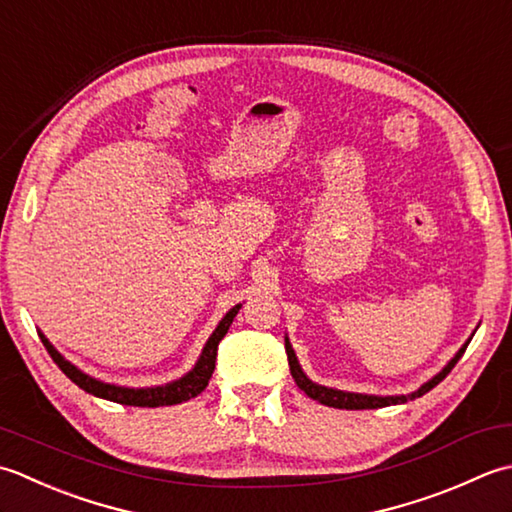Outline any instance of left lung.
<instances>
[{
  "label": "left lung",
  "instance_id": "8db88e82",
  "mask_svg": "<svg viewBox=\"0 0 512 512\" xmlns=\"http://www.w3.org/2000/svg\"><path fill=\"white\" fill-rule=\"evenodd\" d=\"M473 336H475V333H471V338ZM471 338H468L460 347V351H457L455 356L444 364V369L440 373H435L433 378L426 380L420 389H415V391L406 393V395H371V393H353V391H340V389L322 387V384L309 380L307 373L302 371L296 351H294V347H291V342H289L287 336H285V351H287V360H289V371H291V375H294L298 389L305 391L311 400H318L320 404H325V406H333V409L362 411V409H382V406H391V404H404L409 400L420 398V395H424V393H429L433 387H437V384H440L446 378L448 373H451V369L455 367L457 360L462 358V353L466 351Z\"/></svg>",
  "mask_w": 512,
  "mask_h": 512
}]
</instances>
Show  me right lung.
Masks as SVG:
<instances>
[{
    "label": "right lung",
    "mask_w": 512,
    "mask_h": 512,
    "mask_svg": "<svg viewBox=\"0 0 512 512\" xmlns=\"http://www.w3.org/2000/svg\"><path fill=\"white\" fill-rule=\"evenodd\" d=\"M241 307L243 305L238 302V305H234L221 318V322H218L216 329L212 331V336L207 338L201 356H198V360L194 362V367L190 371L172 382L156 384V387L134 389V387H121V384H112V382H103L99 378H92V375L81 371L70 360L61 356V353L52 347V342L41 331H39V338H41V342H44L46 351L50 353V358L55 360L57 367L64 371L79 389H83L90 395H95V398H103V400H110L117 404H128V406H170V404H181V402L196 398V395L207 387V382H210L214 367H216L218 342L225 338L229 325H232L236 314H238V309Z\"/></svg>",
    "instance_id": "obj_1"
}]
</instances>
